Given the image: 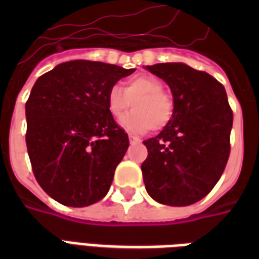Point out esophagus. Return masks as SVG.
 <instances>
[{
  "instance_id": "esophagus-1",
  "label": "esophagus",
  "mask_w": 259,
  "mask_h": 259,
  "mask_svg": "<svg viewBox=\"0 0 259 259\" xmlns=\"http://www.w3.org/2000/svg\"><path fill=\"white\" fill-rule=\"evenodd\" d=\"M129 141L130 144H138V142H141V140L136 137V136H133V134H129Z\"/></svg>"
}]
</instances>
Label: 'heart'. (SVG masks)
<instances>
[{
	"instance_id": "heart-1",
	"label": "heart",
	"mask_w": 259,
	"mask_h": 259,
	"mask_svg": "<svg viewBox=\"0 0 259 259\" xmlns=\"http://www.w3.org/2000/svg\"><path fill=\"white\" fill-rule=\"evenodd\" d=\"M165 91L161 79L153 75H137L127 79L121 86L110 87L107 93V111L118 117L133 102V110L123 114L118 123L132 133H144L148 130H162L173 114V102Z\"/></svg>"
}]
</instances>
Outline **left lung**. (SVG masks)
Wrapping results in <instances>:
<instances>
[{"instance_id":"1","label":"left lung","mask_w":259,"mask_h":259,"mask_svg":"<svg viewBox=\"0 0 259 259\" xmlns=\"http://www.w3.org/2000/svg\"><path fill=\"white\" fill-rule=\"evenodd\" d=\"M146 70L161 78L173 95L169 123L144 141L146 192L161 204H193L215 187L229 160L233 111L227 94L211 75L184 63H160Z\"/></svg>"}]
</instances>
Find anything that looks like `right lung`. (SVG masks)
<instances>
[{
    "label": "right lung",
    "mask_w": 259,
    "mask_h": 259,
    "mask_svg": "<svg viewBox=\"0 0 259 259\" xmlns=\"http://www.w3.org/2000/svg\"><path fill=\"white\" fill-rule=\"evenodd\" d=\"M90 60L59 64L36 80L25 105L26 148L44 191L68 207L106 196L129 148L127 134L107 111V93L133 74Z\"/></svg>",
    "instance_id": "obj_1"
}]
</instances>
